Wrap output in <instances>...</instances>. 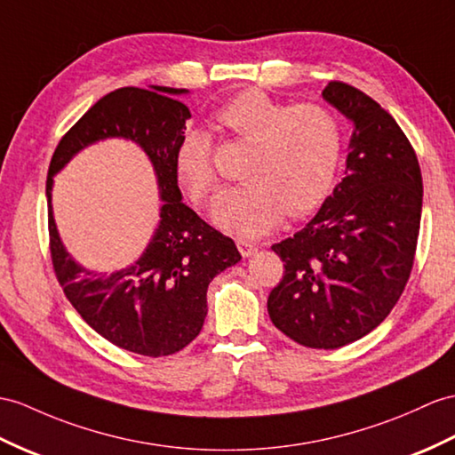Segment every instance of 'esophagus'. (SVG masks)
Listing matches in <instances>:
<instances>
[{"label":"esophagus","mask_w":455,"mask_h":455,"mask_svg":"<svg viewBox=\"0 0 455 455\" xmlns=\"http://www.w3.org/2000/svg\"><path fill=\"white\" fill-rule=\"evenodd\" d=\"M237 249L243 257H252V254L259 252L257 243H251V241H237Z\"/></svg>","instance_id":"obj_1"}]
</instances>
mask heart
Here are the masks:
<instances>
[{
  "instance_id": "1",
  "label": "heart",
  "mask_w": 455,
  "mask_h": 455,
  "mask_svg": "<svg viewBox=\"0 0 455 455\" xmlns=\"http://www.w3.org/2000/svg\"><path fill=\"white\" fill-rule=\"evenodd\" d=\"M214 121L252 142L243 177L214 203L216 224L241 237H259L282 216L299 218L324 201L339 165L343 131L339 119L318 104L290 106L249 88L221 104ZM177 180L195 203L214 193L212 142L201 129H185L175 142Z\"/></svg>"
}]
</instances>
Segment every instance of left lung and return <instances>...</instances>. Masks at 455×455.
Instances as JSON below:
<instances>
[{
	"mask_svg": "<svg viewBox=\"0 0 455 455\" xmlns=\"http://www.w3.org/2000/svg\"><path fill=\"white\" fill-rule=\"evenodd\" d=\"M323 98L353 124L346 177L301 231L272 245L285 274L268 315L301 346L338 349L372 331L403 293L423 177L411 142L379 102L339 81Z\"/></svg>",
	"mask_w": 455,
	"mask_h": 455,
	"instance_id": "left-lung-1",
	"label": "left lung"
}]
</instances>
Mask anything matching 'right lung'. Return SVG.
I'll return each instance as SVG.
<instances>
[{"label":"right lung","mask_w":455,"mask_h":455,"mask_svg":"<svg viewBox=\"0 0 455 455\" xmlns=\"http://www.w3.org/2000/svg\"><path fill=\"white\" fill-rule=\"evenodd\" d=\"M185 88L135 86L100 98L65 132L46 181L50 251L55 275L84 323L114 346L147 357L181 351L201 334L206 290L214 275L241 260L234 239L220 234L183 203L173 168L175 142L187 129ZM106 138L135 141L157 175L163 206L157 231L141 257L112 275L86 271L64 249L52 220V175L81 149Z\"/></svg>","instance_id":"obj_1"}]
</instances>
